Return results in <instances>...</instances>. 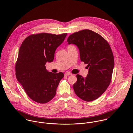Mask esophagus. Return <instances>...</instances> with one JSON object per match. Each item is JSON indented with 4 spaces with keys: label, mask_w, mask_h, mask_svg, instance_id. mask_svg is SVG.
Here are the masks:
<instances>
[{
    "label": "esophagus",
    "mask_w": 133,
    "mask_h": 133,
    "mask_svg": "<svg viewBox=\"0 0 133 133\" xmlns=\"http://www.w3.org/2000/svg\"><path fill=\"white\" fill-rule=\"evenodd\" d=\"M72 75V74L69 72H67L65 73V75H66V76H69V75Z\"/></svg>",
    "instance_id": "1"
}]
</instances>
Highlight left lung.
Wrapping results in <instances>:
<instances>
[{"label": "left lung", "instance_id": "1", "mask_svg": "<svg viewBox=\"0 0 133 133\" xmlns=\"http://www.w3.org/2000/svg\"><path fill=\"white\" fill-rule=\"evenodd\" d=\"M67 41L77 46L81 61L89 69L87 77L76 75L74 91L82 100L93 101L106 91L111 81L114 59L111 46L101 35L88 29L70 35Z\"/></svg>", "mask_w": 133, "mask_h": 133}]
</instances>
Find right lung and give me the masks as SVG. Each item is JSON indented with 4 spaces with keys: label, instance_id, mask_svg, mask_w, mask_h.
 I'll return each mask as SVG.
<instances>
[{
    "label": "right lung",
    "instance_id": "1",
    "mask_svg": "<svg viewBox=\"0 0 133 133\" xmlns=\"http://www.w3.org/2000/svg\"><path fill=\"white\" fill-rule=\"evenodd\" d=\"M67 33L60 35L45 33L29 36L22 42L15 64L16 76L28 96L39 103H45L56 95V89L64 74L53 73L45 69L51 62L55 52Z\"/></svg>",
    "mask_w": 133,
    "mask_h": 133
}]
</instances>
